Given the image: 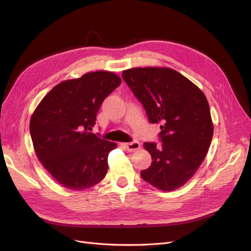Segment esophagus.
<instances>
[{"instance_id":"1","label":"esophagus","mask_w":251,"mask_h":251,"mask_svg":"<svg viewBox=\"0 0 251 251\" xmlns=\"http://www.w3.org/2000/svg\"><path fill=\"white\" fill-rule=\"evenodd\" d=\"M121 146L128 151H135L140 149V143L138 141H132V142H128V143H121Z\"/></svg>"}]
</instances>
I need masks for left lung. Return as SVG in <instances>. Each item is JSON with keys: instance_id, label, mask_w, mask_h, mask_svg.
I'll use <instances>...</instances> for the list:
<instances>
[{"instance_id": "1", "label": "left lung", "mask_w": 251, "mask_h": 251, "mask_svg": "<svg viewBox=\"0 0 251 251\" xmlns=\"http://www.w3.org/2000/svg\"><path fill=\"white\" fill-rule=\"evenodd\" d=\"M122 77L147 111L151 123H162V146L144 142L151 165L141 177L153 187L173 191L186 184L203 162L214 134L203 92L168 67L124 70Z\"/></svg>"}]
</instances>
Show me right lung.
<instances>
[{
	"label": "right lung",
	"mask_w": 251,
	"mask_h": 251,
	"mask_svg": "<svg viewBox=\"0 0 251 251\" xmlns=\"http://www.w3.org/2000/svg\"><path fill=\"white\" fill-rule=\"evenodd\" d=\"M114 72H88L57 84L38 103L29 123L37 159L63 187L80 191L108 172L117 143L91 133L103 100L121 84Z\"/></svg>",
	"instance_id": "add662e5"
}]
</instances>
